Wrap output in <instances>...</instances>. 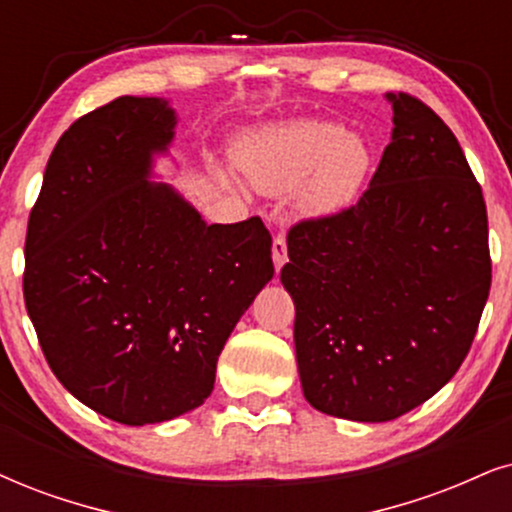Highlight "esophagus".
I'll return each instance as SVG.
<instances>
[{"mask_svg": "<svg viewBox=\"0 0 512 512\" xmlns=\"http://www.w3.org/2000/svg\"><path fill=\"white\" fill-rule=\"evenodd\" d=\"M271 257H274V267H276V271H281L283 264L288 262V245H286V238H283V236H276V238H274V245H271Z\"/></svg>", "mask_w": 512, "mask_h": 512, "instance_id": "34e87169", "label": "esophagus"}]
</instances>
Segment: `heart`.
Instances as JSON below:
<instances>
[{"label":"heart","instance_id":"b5f03b06","mask_svg":"<svg viewBox=\"0 0 512 512\" xmlns=\"http://www.w3.org/2000/svg\"><path fill=\"white\" fill-rule=\"evenodd\" d=\"M236 165L252 189L269 196L295 189L302 215L331 217L359 198L371 148L338 122L295 118L248 129L236 144ZM217 177L231 184L226 172Z\"/></svg>","mask_w":512,"mask_h":512}]
</instances>
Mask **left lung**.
I'll use <instances>...</instances> for the list:
<instances>
[{
    "label": "left lung",
    "instance_id": "left-lung-1",
    "mask_svg": "<svg viewBox=\"0 0 512 512\" xmlns=\"http://www.w3.org/2000/svg\"><path fill=\"white\" fill-rule=\"evenodd\" d=\"M392 141L357 205L288 234L281 283L295 302L304 399L385 423L454 378L491 288L487 205L463 148L399 92Z\"/></svg>",
    "mask_w": 512,
    "mask_h": 512
}]
</instances>
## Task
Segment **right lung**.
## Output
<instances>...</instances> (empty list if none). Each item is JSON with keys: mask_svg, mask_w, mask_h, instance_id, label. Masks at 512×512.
I'll return each instance as SVG.
<instances>
[{"mask_svg": "<svg viewBox=\"0 0 512 512\" xmlns=\"http://www.w3.org/2000/svg\"><path fill=\"white\" fill-rule=\"evenodd\" d=\"M174 125L155 96H120L75 120L51 151L25 238V307L51 371L122 425L198 409L224 342L274 276L260 217L205 224L151 181Z\"/></svg>", "mask_w": 512, "mask_h": 512, "instance_id": "obj_1", "label": "right lung"}]
</instances>
